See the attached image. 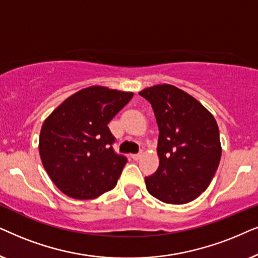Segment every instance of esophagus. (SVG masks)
Segmentation results:
<instances>
[{"mask_svg":"<svg viewBox=\"0 0 258 258\" xmlns=\"http://www.w3.org/2000/svg\"><path fill=\"white\" fill-rule=\"evenodd\" d=\"M140 157H142V153H136V154H131V158H132L133 160H138Z\"/></svg>","mask_w":258,"mask_h":258,"instance_id":"obj_1","label":"esophagus"}]
</instances>
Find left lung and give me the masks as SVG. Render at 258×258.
<instances>
[{
    "mask_svg": "<svg viewBox=\"0 0 258 258\" xmlns=\"http://www.w3.org/2000/svg\"><path fill=\"white\" fill-rule=\"evenodd\" d=\"M139 94L152 105L159 128V166L145 177L147 191L164 203H188L207 190L217 171V122L201 102L172 85H156Z\"/></svg>",
    "mask_w": 258,
    "mask_h": 258,
    "instance_id": "left-lung-1",
    "label": "left lung"
}]
</instances>
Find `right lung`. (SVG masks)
I'll return each mask as SVG.
<instances>
[{"label": "right lung", "instance_id": "add662e5", "mask_svg": "<svg viewBox=\"0 0 258 258\" xmlns=\"http://www.w3.org/2000/svg\"><path fill=\"white\" fill-rule=\"evenodd\" d=\"M132 97V92L92 86L67 98L44 120L40 157L64 195L93 199L115 186L127 158L114 152L107 125Z\"/></svg>", "mask_w": 258, "mask_h": 258}]
</instances>
